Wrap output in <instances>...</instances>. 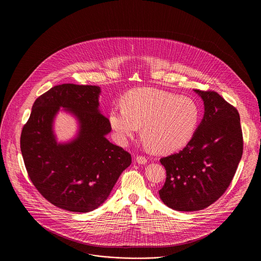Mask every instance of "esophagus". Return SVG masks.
<instances>
[{"mask_svg": "<svg viewBox=\"0 0 261 261\" xmlns=\"http://www.w3.org/2000/svg\"><path fill=\"white\" fill-rule=\"evenodd\" d=\"M136 161L139 164H145L147 163V159L143 155H137Z\"/></svg>", "mask_w": 261, "mask_h": 261, "instance_id": "1", "label": "esophagus"}]
</instances>
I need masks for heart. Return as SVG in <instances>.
Segmentation results:
<instances>
[{
	"label": "heart",
	"mask_w": 261,
	"mask_h": 261,
	"mask_svg": "<svg viewBox=\"0 0 261 261\" xmlns=\"http://www.w3.org/2000/svg\"><path fill=\"white\" fill-rule=\"evenodd\" d=\"M198 105L190 98L154 89L130 91L122 99V108H112L110 124L120 143L141 135L150 149L172 152L185 147L199 123Z\"/></svg>",
	"instance_id": "1"
}]
</instances>
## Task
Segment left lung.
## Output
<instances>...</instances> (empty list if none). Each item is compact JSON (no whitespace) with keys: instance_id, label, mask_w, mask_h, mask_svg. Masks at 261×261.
<instances>
[{"instance_id":"left-lung-1","label":"left lung","mask_w":261,"mask_h":261,"mask_svg":"<svg viewBox=\"0 0 261 261\" xmlns=\"http://www.w3.org/2000/svg\"><path fill=\"white\" fill-rule=\"evenodd\" d=\"M204 114L186 147L162 158L166 180L159 191L174 211H196L219 199L236 173L243 154L239 112L214 91L195 90Z\"/></svg>"}]
</instances>
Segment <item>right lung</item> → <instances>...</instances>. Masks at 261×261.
I'll use <instances>...</instances> for the list:
<instances>
[{
  "label": "right lung",
  "mask_w": 261,
  "mask_h": 261,
  "mask_svg": "<svg viewBox=\"0 0 261 261\" xmlns=\"http://www.w3.org/2000/svg\"><path fill=\"white\" fill-rule=\"evenodd\" d=\"M100 88L62 84L41 95L20 136L28 176L38 192L54 205L71 212H89L108 199L131 154L106 136L110 120L99 111ZM62 107L80 123L68 143L56 142L53 119Z\"/></svg>",
  "instance_id": "add662e5"
}]
</instances>
